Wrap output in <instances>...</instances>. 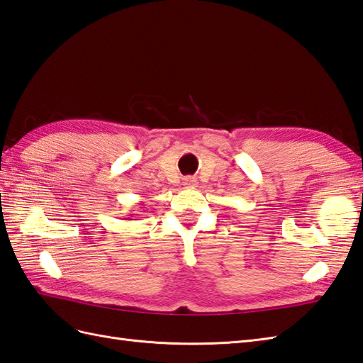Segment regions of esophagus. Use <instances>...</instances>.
<instances>
[{
	"label": "esophagus",
	"instance_id": "1",
	"mask_svg": "<svg viewBox=\"0 0 363 363\" xmlns=\"http://www.w3.org/2000/svg\"><path fill=\"white\" fill-rule=\"evenodd\" d=\"M184 185H187V187H193V185H196V179L195 178H184Z\"/></svg>",
	"mask_w": 363,
	"mask_h": 363
}]
</instances>
